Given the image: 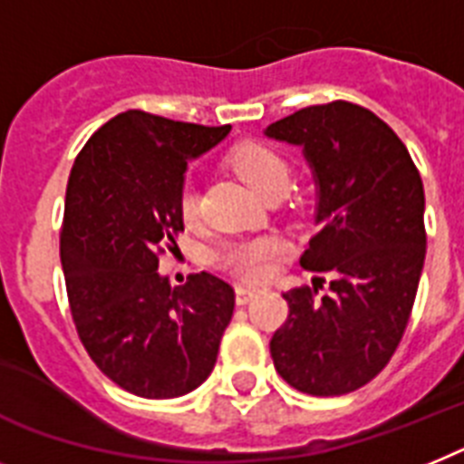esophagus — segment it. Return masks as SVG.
Wrapping results in <instances>:
<instances>
[{
	"label": "esophagus",
	"instance_id": "esophagus-1",
	"mask_svg": "<svg viewBox=\"0 0 464 464\" xmlns=\"http://www.w3.org/2000/svg\"><path fill=\"white\" fill-rule=\"evenodd\" d=\"M258 294V289L256 286H246V285H237L235 286V298H237V304L239 305H246L251 298Z\"/></svg>",
	"mask_w": 464,
	"mask_h": 464
}]
</instances>
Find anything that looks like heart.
Here are the masks:
<instances>
[{
  "mask_svg": "<svg viewBox=\"0 0 464 464\" xmlns=\"http://www.w3.org/2000/svg\"><path fill=\"white\" fill-rule=\"evenodd\" d=\"M229 163L237 170V175L248 187H254L260 197H267V194L279 189L286 191V187H289V178H292L289 163L277 149H273L266 141H241L229 151ZM179 213H182L187 223L197 220L198 197L191 187L182 189ZM279 251H282V244L275 237H254V239L225 244L218 251V263L227 267L229 273H235L237 277L260 279L266 277L267 270H270V263H273Z\"/></svg>",
  "mask_w": 464,
  "mask_h": 464,
  "instance_id": "1",
  "label": "heart"
}]
</instances>
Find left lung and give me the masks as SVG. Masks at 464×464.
I'll use <instances>...</instances> for the list:
<instances>
[{
    "label": "left lung",
    "instance_id": "8db88e82",
    "mask_svg": "<svg viewBox=\"0 0 464 464\" xmlns=\"http://www.w3.org/2000/svg\"><path fill=\"white\" fill-rule=\"evenodd\" d=\"M304 147L315 179L317 232L301 266L332 277L282 294L286 323L270 342L275 370L310 396H343L377 377L411 320L427 254L424 187L408 149L372 111L308 106L267 125Z\"/></svg>",
    "mask_w": 464,
    "mask_h": 464
}]
</instances>
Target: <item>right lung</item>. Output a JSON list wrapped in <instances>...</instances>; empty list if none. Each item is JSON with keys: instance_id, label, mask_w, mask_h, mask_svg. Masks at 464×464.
<instances>
[{"instance_id": "1", "label": "right lung", "mask_w": 464, "mask_h": 464, "mask_svg": "<svg viewBox=\"0 0 464 464\" xmlns=\"http://www.w3.org/2000/svg\"><path fill=\"white\" fill-rule=\"evenodd\" d=\"M229 125L125 111L94 132L72 163L61 225V266L82 346L121 389L178 398L213 372L235 289L210 273L172 289L159 258L185 229L187 160Z\"/></svg>"}]
</instances>
